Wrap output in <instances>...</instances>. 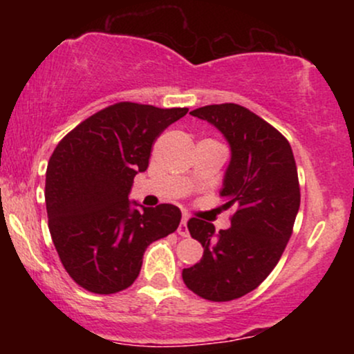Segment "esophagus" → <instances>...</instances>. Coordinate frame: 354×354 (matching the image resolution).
<instances>
[{
	"label": "esophagus",
	"instance_id": "obj_1",
	"mask_svg": "<svg viewBox=\"0 0 354 354\" xmlns=\"http://www.w3.org/2000/svg\"><path fill=\"white\" fill-rule=\"evenodd\" d=\"M186 225H188V216H183L180 226H178V234H180V236H183V238L189 236L188 226H186Z\"/></svg>",
	"mask_w": 354,
	"mask_h": 354
}]
</instances>
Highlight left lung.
<instances>
[{
	"instance_id": "left-lung-1",
	"label": "left lung",
	"mask_w": 354,
	"mask_h": 354,
	"mask_svg": "<svg viewBox=\"0 0 354 354\" xmlns=\"http://www.w3.org/2000/svg\"><path fill=\"white\" fill-rule=\"evenodd\" d=\"M208 121L230 145V165L219 196L234 206L231 228L191 218V236L201 243L200 263L183 270V281L209 301H231L266 279L290 241L299 209L298 171L291 146L278 129L234 103L191 111Z\"/></svg>"
}]
</instances>
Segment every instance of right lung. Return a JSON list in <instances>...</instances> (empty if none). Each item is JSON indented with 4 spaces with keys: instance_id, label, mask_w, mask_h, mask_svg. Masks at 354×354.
<instances>
[{
    "instance_id": "1",
    "label": "right lung",
    "mask_w": 354,
    "mask_h": 354,
    "mask_svg": "<svg viewBox=\"0 0 354 354\" xmlns=\"http://www.w3.org/2000/svg\"><path fill=\"white\" fill-rule=\"evenodd\" d=\"M188 113L116 103L59 141L46 169L48 226L64 270L84 290L111 295L135 283L146 248L178 228L174 205L129 200L158 136Z\"/></svg>"
}]
</instances>
